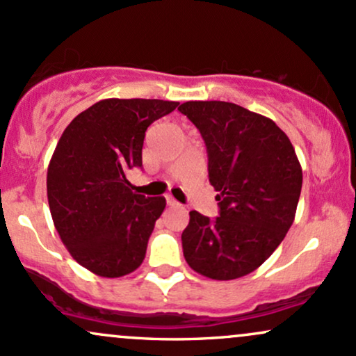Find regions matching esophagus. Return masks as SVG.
I'll return each instance as SVG.
<instances>
[{"mask_svg": "<svg viewBox=\"0 0 356 356\" xmlns=\"http://www.w3.org/2000/svg\"><path fill=\"white\" fill-rule=\"evenodd\" d=\"M165 201H167V206H170V207L179 206V202L175 201V199L172 197V195H165Z\"/></svg>", "mask_w": 356, "mask_h": 356, "instance_id": "34e87169", "label": "esophagus"}]
</instances>
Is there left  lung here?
Returning <instances> with one entry per match:
<instances>
[{
    "mask_svg": "<svg viewBox=\"0 0 356 356\" xmlns=\"http://www.w3.org/2000/svg\"><path fill=\"white\" fill-rule=\"evenodd\" d=\"M179 112L199 129L219 216L191 211L182 232L187 264L227 281L246 276L275 252L295 220L303 172L271 118L229 102H186Z\"/></svg>",
    "mask_w": 356,
    "mask_h": 356,
    "instance_id": "8db88e82",
    "label": "left lung"
}]
</instances>
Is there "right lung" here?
I'll return each mask as SVG.
<instances>
[{"instance_id": "obj_1", "label": "right lung", "mask_w": 356, "mask_h": 356, "mask_svg": "<svg viewBox=\"0 0 356 356\" xmlns=\"http://www.w3.org/2000/svg\"><path fill=\"white\" fill-rule=\"evenodd\" d=\"M179 102L107 99L76 115L61 134L47 174L50 212L73 259L104 277L136 271L145 257L164 197L130 189L142 167L145 130Z\"/></svg>"}]
</instances>
